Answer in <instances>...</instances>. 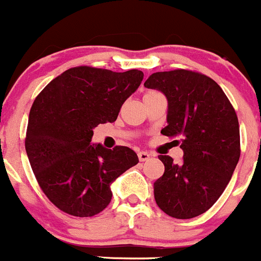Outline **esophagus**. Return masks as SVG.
Instances as JSON below:
<instances>
[{
  "label": "esophagus",
  "instance_id": "obj_1",
  "mask_svg": "<svg viewBox=\"0 0 261 261\" xmlns=\"http://www.w3.org/2000/svg\"><path fill=\"white\" fill-rule=\"evenodd\" d=\"M151 153L148 152H144V151H140V152H138V158H139L140 162H147L149 158H151Z\"/></svg>",
  "mask_w": 261,
  "mask_h": 261
}]
</instances>
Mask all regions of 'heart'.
<instances>
[{
  "label": "heart",
  "instance_id": "b5f03b06",
  "mask_svg": "<svg viewBox=\"0 0 261 261\" xmlns=\"http://www.w3.org/2000/svg\"><path fill=\"white\" fill-rule=\"evenodd\" d=\"M159 94H162V93H159L158 90H147L146 94H144L143 98H146V97H153V96H159Z\"/></svg>",
  "mask_w": 261,
  "mask_h": 261
}]
</instances>
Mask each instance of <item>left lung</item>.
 <instances>
[{"label":"left lung","instance_id":"8db88e82","mask_svg":"<svg viewBox=\"0 0 261 261\" xmlns=\"http://www.w3.org/2000/svg\"><path fill=\"white\" fill-rule=\"evenodd\" d=\"M144 87L165 94L168 124L162 134L177 139L173 142L184 151L178 164L171 156H159L164 173L153 182L156 203L172 218L198 217L217 202L239 162L235 109L218 84L196 71L156 72Z\"/></svg>","mask_w":261,"mask_h":261}]
</instances>
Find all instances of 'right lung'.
I'll list each match as a JSON object with an SVG mask.
<instances>
[{
  "label": "right lung",
  "instance_id": "right-lung-1",
  "mask_svg": "<svg viewBox=\"0 0 261 261\" xmlns=\"http://www.w3.org/2000/svg\"><path fill=\"white\" fill-rule=\"evenodd\" d=\"M143 72L69 68L36 96L24 147L43 193L59 210L93 217L112 201L110 184L139 163L124 146H92L93 128L114 122Z\"/></svg>",
  "mask_w": 261,
  "mask_h": 261
}]
</instances>
